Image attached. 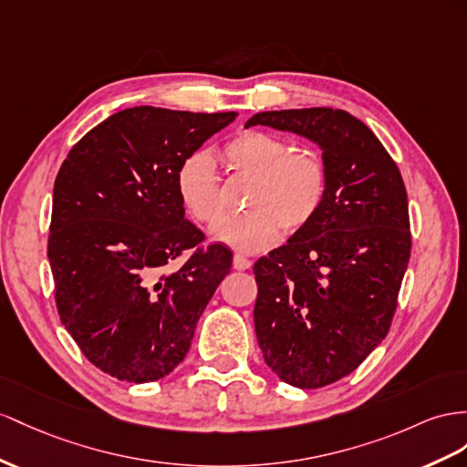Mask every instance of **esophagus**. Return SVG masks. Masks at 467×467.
<instances>
[{
  "label": "esophagus",
  "mask_w": 467,
  "mask_h": 467,
  "mask_svg": "<svg viewBox=\"0 0 467 467\" xmlns=\"http://www.w3.org/2000/svg\"><path fill=\"white\" fill-rule=\"evenodd\" d=\"M233 265H234L236 270H248L250 266H253V262H250V260H248L246 256H243V254H234Z\"/></svg>",
  "instance_id": "obj_1"
}]
</instances>
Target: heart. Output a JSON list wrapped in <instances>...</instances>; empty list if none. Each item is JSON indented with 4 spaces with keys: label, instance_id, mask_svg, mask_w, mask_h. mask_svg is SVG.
<instances>
[{
    "label": "heart",
    "instance_id": "obj_1",
    "mask_svg": "<svg viewBox=\"0 0 467 467\" xmlns=\"http://www.w3.org/2000/svg\"><path fill=\"white\" fill-rule=\"evenodd\" d=\"M226 171L250 179L246 213L214 224L213 236L238 253L253 254L316 219L327 193V165L314 150H292L284 138L243 130L221 151ZM177 195L191 219L211 224L224 211V189L207 153H191L175 173Z\"/></svg>",
    "mask_w": 467,
    "mask_h": 467
}]
</instances>
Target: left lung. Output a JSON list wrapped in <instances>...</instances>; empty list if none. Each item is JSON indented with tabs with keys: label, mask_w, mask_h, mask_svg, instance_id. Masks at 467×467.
Wrapping results in <instances>:
<instances>
[{
	"label": "left lung",
	"mask_w": 467,
	"mask_h": 467,
	"mask_svg": "<svg viewBox=\"0 0 467 467\" xmlns=\"http://www.w3.org/2000/svg\"><path fill=\"white\" fill-rule=\"evenodd\" d=\"M258 124L324 150V205L253 270L266 365L292 387H327L353 373L390 329L412 246L404 182L373 131L345 110L258 112L246 128Z\"/></svg>",
	"instance_id": "1"
}]
</instances>
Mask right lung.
Here are the masks:
<instances>
[{
    "mask_svg": "<svg viewBox=\"0 0 467 467\" xmlns=\"http://www.w3.org/2000/svg\"><path fill=\"white\" fill-rule=\"evenodd\" d=\"M236 112L136 106L94 126L53 187L47 256L55 304L102 373L151 382L183 361L197 321L233 266L185 219L175 173Z\"/></svg>",
    "mask_w": 467,
    "mask_h": 467,
    "instance_id": "obj_1",
    "label": "right lung"
}]
</instances>
